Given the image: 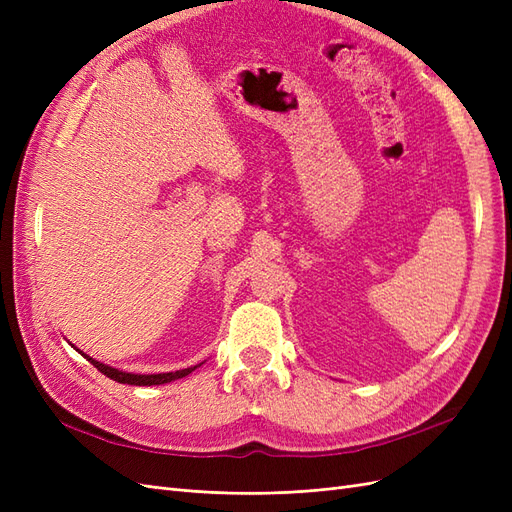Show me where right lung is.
<instances>
[{"instance_id": "right-lung-1", "label": "right lung", "mask_w": 512, "mask_h": 512, "mask_svg": "<svg viewBox=\"0 0 512 512\" xmlns=\"http://www.w3.org/2000/svg\"><path fill=\"white\" fill-rule=\"evenodd\" d=\"M85 359L94 367H98L100 374H104L106 378H111L121 384H134V386H153V384L173 382V380H179V378H185L188 374H192V371L198 367V365H194V367H185V369H177V371H164V374H132V371H123V369H115L111 365H104L96 359H91V356H85Z\"/></svg>"}]
</instances>
